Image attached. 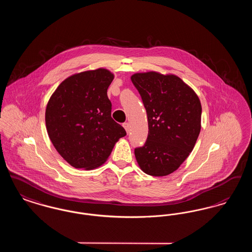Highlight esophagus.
Listing matches in <instances>:
<instances>
[{
	"mask_svg": "<svg viewBox=\"0 0 252 252\" xmlns=\"http://www.w3.org/2000/svg\"><path fill=\"white\" fill-rule=\"evenodd\" d=\"M123 126L125 127L126 131L127 132V133L129 132V124H128V123H126V122L124 123V124H123Z\"/></svg>",
	"mask_w": 252,
	"mask_h": 252,
	"instance_id": "34e87169",
	"label": "esophagus"
}]
</instances>
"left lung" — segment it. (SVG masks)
Instances as JSON below:
<instances>
[{
    "label": "left lung",
    "instance_id": "8db88e82",
    "mask_svg": "<svg viewBox=\"0 0 252 252\" xmlns=\"http://www.w3.org/2000/svg\"><path fill=\"white\" fill-rule=\"evenodd\" d=\"M131 81L142 97L148 136L134 150L145 174L163 177L189 156L201 128V104L195 93L176 75L135 73Z\"/></svg>",
    "mask_w": 252,
    "mask_h": 252
}]
</instances>
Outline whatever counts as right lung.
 Listing matches in <instances>:
<instances>
[{"label":"right lung","instance_id":"add662e5","mask_svg":"<svg viewBox=\"0 0 252 252\" xmlns=\"http://www.w3.org/2000/svg\"><path fill=\"white\" fill-rule=\"evenodd\" d=\"M113 77L105 69L73 74L49 100L45 112L49 138L73 167L91 170L100 166L115 143L126 135L111 118L107 91Z\"/></svg>","mask_w":252,"mask_h":252}]
</instances>
